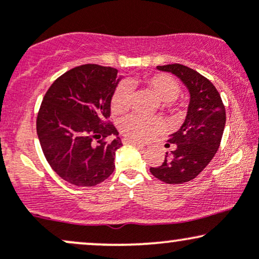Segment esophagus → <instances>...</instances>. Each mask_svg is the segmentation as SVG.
Listing matches in <instances>:
<instances>
[{
    "label": "esophagus",
    "mask_w": 259,
    "mask_h": 259,
    "mask_svg": "<svg viewBox=\"0 0 259 259\" xmlns=\"http://www.w3.org/2000/svg\"><path fill=\"white\" fill-rule=\"evenodd\" d=\"M121 141H123V144H125V145H134V146H138V147H140V148L145 147L144 144H141V142L135 141V140H132V139L124 138L123 140H121Z\"/></svg>",
    "instance_id": "esophagus-1"
}]
</instances>
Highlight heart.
Wrapping results in <instances>:
<instances>
[{
  "label": "heart",
  "mask_w": 259,
  "mask_h": 259,
  "mask_svg": "<svg viewBox=\"0 0 259 259\" xmlns=\"http://www.w3.org/2000/svg\"><path fill=\"white\" fill-rule=\"evenodd\" d=\"M132 81L121 82L117 86L111 99V109L114 114H123L130 108L132 102ZM148 90L160 100L163 108L171 109L175 99L180 92V86L168 74H154L145 79ZM119 129L126 138L134 140H148L164 129V123L159 118H144L130 114L119 121Z\"/></svg>",
  "instance_id": "heart-1"
}]
</instances>
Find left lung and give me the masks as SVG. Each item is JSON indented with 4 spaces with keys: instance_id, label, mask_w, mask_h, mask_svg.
<instances>
[{
    "instance_id": "left-lung-1",
    "label": "left lung",
    "mask_w": 259,
    "mask_h": 259,
    "mask_svg": "<svg viewBox=\"0 0 259 259\" xmlns=\"http://www.w3.org/2000/svg\"><path fill=\"white\" fill-rule=\"evenodd\" d=\"M160 72L178 76L190 92L185 121L171 134L165 146L174 151L165 153L159 167H151L154 178L167 184H183L195 179L212 160L224 132L225 107L218 90L207 78L183 64L158 65Z\"/></svg>"
}]
</instances>
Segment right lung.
Listing matches in <instances>:
<instances>
[{
    "mask_svg": "<svg viewBox=\"0 0 259 259\" xmlns=\"http://www.w3.org/2000/svg\"><path fill=\"white\" fill-rule=\"evenodd\" d=\"M117 74L112 67L82 64L62 74L45 94L38 141L51 168L72 185L95 186L114 171L115 151L123 144L107 119L121 79ZM109 136L113 139L107 142Z\"/></svg>",
    "mask_w": 259,
    "mask_h": 259,
    "instance_id": "add662e5",
    "label": "right lung"
}]
</instances>
